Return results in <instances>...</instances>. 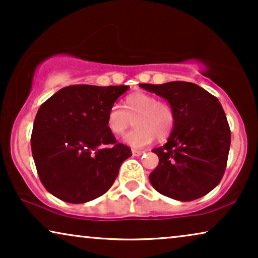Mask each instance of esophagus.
<instances>
[{
    "label": "esophagus",
    "mask_w": 258,
    "mask_h": 258,
    "mask_svg": "<svg viewBox=\"0 0 258 258\" xmlns=\"http://www.w3.org/2000/svg\"><path fill=\"white\" fill-rule=\"evenodd\" d=\"M132 153H133L134 156H141V155H143V154H144V151H143V150H137V149H133V150H132Z\"/></svg>",
    "instance_id": "esophagus-1"
}]
</instances>
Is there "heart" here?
<instances>
[{
	"instance_id": "heart-1",
	"label": "heart",
	"mask_w": 258,
	"mask_h": 258,
	"mask_svg": "<svg viewBox=\"0 0 258 258\" xmlns=\"http://www.w3.org/2000/svg\"><path fill=\"white\" fill-rule=\"evenodd\" d=\"M123 109L112 104L107 112L105 124L112 135L119 136L129 128L134 118L136 128L125 134L124 143L133 148H144L155 137L163 140L169 136L175 125L174 109L168 102L157 100L154 95L134 93L125 97Z\"/></svg>"
}]
</instances>
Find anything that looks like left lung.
I'll use <instances>...</instances> for the list:
<instances>
[{
	"label": "left lung",
	"instance_id": "1",
	"mask_svg": "<svg viewBox=\"0 0 258 258\" xmlns=\"http://www.w3.org/2000/svg\"><path fill=\"white\" fill-rule=\"evenodd\" d=\"M165 98L175 112V125L163 147L153 150L160 158L149 175L162 195L188 202L210 192L223 177L231 133L216 97L195 83L175 81L140 84Z\"/></svg>",
	"mask_w": 258,
	"mask_h": 258
}]
</instances>
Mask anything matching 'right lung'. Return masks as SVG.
<instances>
[{
    "instance_id": "obj_1",
    "label": "right lung",
    "mask_w": 258,
    "mask_h": 258,
    "mask_svg": "<svg viewBox=\"0 0 258 258\" xmlns=\"http://www.w3.org/2000/svg\"><path fill=\"white\" fill-rule=\"evenodd\" d=\"M129 87L62 88L38 109L31 153L42 184L68 203H86L114 184L132 150L109 132V108Z\"/></svg>"
}]
</instances>
